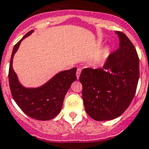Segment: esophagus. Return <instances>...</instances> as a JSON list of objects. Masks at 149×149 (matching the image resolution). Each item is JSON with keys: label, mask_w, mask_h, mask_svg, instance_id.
I'll return each mask as SVG.
<instances>
[{"label": "esophagus", "mask_w": 149, "mask_h": 149, "mask_svg": "<svg viewBox=\"0 0 149 149\" xmlns=\"http://www.w3.org/2000/svg\"><path fill=\"white\" fill-rule=\"evenodd\" d=\"M81 71H82V69H81V68L77 69V79H79V76H80Z\"/></svg>", "instance_id": "esophagus-1"}]
</instances>
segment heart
Instances as JSON below:
<instances>
[{
    "label": "heart",
    "mask_w": 149,
    "mask_h": 149,
    "mask_svg": "<svg viewBox=\"0 0 149 149\" xmlns=\"http://www.w3.org/2000/svg\"><path fill=\"white\" fill-rule=\"evenodd\" d=\"M104 60V57L103 56H99V57H98V58L96 59V61L98 62V63H101V62H102Z\"/></svg>",
    "instance_id": "1"
}]
</instances>
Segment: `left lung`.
Returning a JSON list of instances; mask_svg holds the SVG:
<instances>
[{
  "label": "left lung",
  "instance_id": "obj_1",
  "mask_svg": "<svg viewBox=\"0 0 149 149\" xmlns=\"http://www.w3.org/2000/svg\"><path fill=\"white\" fill-rule=\"evenodd\" d=\"M119 48L107 57L102 69H83L79 81L86 112L98 121L113 120L127 109L139 78V60L134 45L116 31Z\"/></svg>",
  "mask_w": 149,
  "mask_h": 149
}]
</instances>
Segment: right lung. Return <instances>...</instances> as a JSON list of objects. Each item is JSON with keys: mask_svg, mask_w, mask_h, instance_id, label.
Here are the masks:
<instances>
[{"mask_svg": "<svg viewBox=\"0 0 149 149\" xmlns=\"http://www.w3.org/2000/svg\"><path fill=\"white\" fill-rule=\"evenodd\" d=\"M33 32L34 30H31L13 47L9 68V83L13 100L26 114L38 120H49L61 112L65 95L77 79V68L57 72L45 84L36 88L22 86L13 70V57L22 40Z\"/></svg>", "mask_w": 149, "mask_h": 149, "instance_id": "add662e5", "label": "right lung"}]
</instances>
